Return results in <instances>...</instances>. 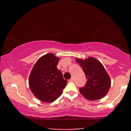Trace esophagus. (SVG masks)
Listing matches in <instances>:
<instances>
[{
	"label": "esophagus",
	"mask_w": 131,
	"mask_h": 131,
	"mask_svg": "<svg viewBox=\"0 0 131 131\" xmlns=\"http://www.w3.org/2000/svg\"><path fill=\"white\" fill-rule=\"evenodd\" d=\"M73 80H74V79H73V78H71L70 79V80H69V82H73Z\"/></svg>",
	"instance_id": "esophagus-1"
}]
</instances>
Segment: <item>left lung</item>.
Wrapping results in <instances>:
<instances>
[{"label": "left lung", "instance_id": "left-lung-1", "mask_svg": "<svg viewBox=\"0 0 131 131\" xmlns=\"http://www.w3.org/2000/svg\"><path fill=\"white\" fill-rule=\"evenodd\" d=\"M76 61L81 66L87 79L85 86L79 88L80 94L91 101L104 97L110 89L111 80L103 64L93 57L77 58Z\"/></svg>", "mask_w": 131, "mask_h": 131}]
</instances>
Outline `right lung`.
<instances>
[{"instance_id": "add662e5", "label": "right lung", "mask_w": 131, "mask_h": 131, "mask_svg": "<svg viewBox=\"0 0 131 131\" xmlns=\"http://www.w3.org/2000/svg\"><path fill=\"white\" fill-rule=\"evenodd\" d=\"M59 60L53 53L41 57L30 73L28 84L32 93L43 102L52 103L61 95L67 81L57 68Z\"/></svg>"}]
</instances>
